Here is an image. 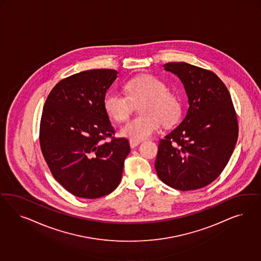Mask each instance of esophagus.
<instances>
[{"instance_id": "esophagus-1", "label": "esophagus", "mask_w": 261, "mask_h": 261, "mask_svg": "<svg viewBox=\"0 0 261 261\" xmlns=\"http://www.w3.org/2000/svg\"><path fill=\"white\" fill-rule=\"evenodd\" d=\"M141 142H135V141H129V144H130V147L131 148H135V147H137L139 144H140Z\"/></svg>"}]
</instances>
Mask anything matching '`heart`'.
<instances>
[{
  "label": "heart",
  "mask_w": 261,
  "mask_h": 261,
  "mask_svg": "<svg viewBox=\"0 0 261 261\" xmlns=\"http://www.w3.org/2000/svg\"><path fill=\"white\" fill-rule=\"evenodd\" d=\"M127 96L108 92L103 98V107L110 119L125 121L131 115L132 102L142 101L140 114L120 128L119 135L130 141L141 142L154 134L161 125L171 126L182 116L180 96L169 91L164 81L150 74H142L124 84Z\"/></svg>",
  "instance_id": "1"
}]
</instances>
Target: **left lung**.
<instances>
[{"instance_id": "8db88e82", "label": "left lung", "mask_w": 261, "mask_h": 261, "mask_svg": "<svg viewBox=\"0 0 261 261\" xmlns=\"http://www.w3.org/2000/svg\"><path fill=\"white\" fill-rule=\"evenodd\" d=\"M164 67L181 79L190 107L179 126L160 141L155 168L175 190H198L227 166L238 137L237 113L226 85L213 71L186 62Z\"/></svg>"}]
</instances>
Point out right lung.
Returning <instances> with one entry per match:
<instances>
[{
    "label": "right lung",
    "mask_w": 261,
    "mask_h": 261,
    "mask_svg": "<svg viewBox=\"0 0 261 261\" xmlns=\"http://www.w3.org/2000/svg\"><path fill=\"white\" fill-rule=\"evenodd\" d=\"M117 74L116 70L100 69L62 79L43 108V156L56 181L76 197H102L121 180L130 145L126 139L113 136L115 129L103 107Z\"/></svg>",
    "instance_id": "add662e5"
}]
</instances>
